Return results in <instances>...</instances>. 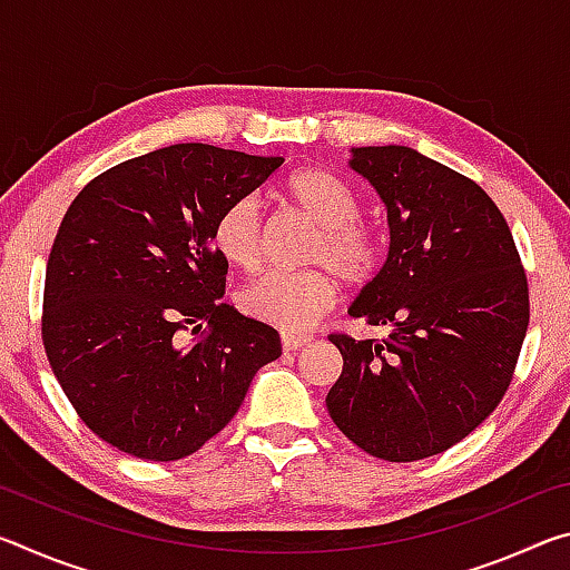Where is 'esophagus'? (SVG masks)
<instances>
[{
    "mask_svg": "<svg viewBox=\"0 0 570 570\" xmlns=\"http://www.w3.org/2000/svg\"><path fill=\"white\" fill-rule=\"evenodd\" d=\"M312 342V336H306V334H282V346H284V352H298V350H304V346Z\"/></svg>",
    "mask_w": 570,
    "mask_h": 570,
    "instance_id": "1",
    "label": "esophagus"
}]
</instances>
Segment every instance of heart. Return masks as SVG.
I'll return each instance as SVG.
<instances>
[{"mask_svg": "<svg viewBox=\"0 0 570 570\" xmlns=\"http://www.w3.org/2000/svg\"><path fill=\"white\" fill-rule=\"evenodd\" d=\"M282 196L320 226L308 262L322 264L346 284L372 278L382 264L377 228L360 218V196L342 176L326 168H298L282 183ZM210 244L228 266L256 272L262 264V210L254 196L230 200L210 228ZM336 298L326 272L266 274L240 292V308L276 330L296 334L314 326Z\"/></svg>", "mask_w": 570, "mask_h": 570, "instance_id": "b5f03b06", "label": "heart"}]
</instances>
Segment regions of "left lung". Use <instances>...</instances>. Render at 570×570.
<instances>
[{"label": "left lung", "mask_w": 570, "mask_h": 570, "mask_svg": "<svg viewBox=\"0 0 570 570\" xmlns=\"http://www.w3.org/2000/svg\"><path fill=\"white\" fill-rule=\"evenodd\" d=\"M377 190L390 254L350 316L382 342L332 334L344 370L326 410L374 458L412 462L468 438L503 400L528 332L513 234L475 180L407 146L352 148Z\"/></svg>", "instance_id": "obj_1"}]
</instances>
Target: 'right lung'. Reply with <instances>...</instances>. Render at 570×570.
<instances>
[{"mask_svg": "<svg viewBox=\"0 0 570 570\" xmlns=\"http://www.w3.org/2000/svg\"><path fill=\"white\" fill-rule=\"evenodd\" d=\"M282 163L180 142L105 170L67 208L42 342L67 400L112 448L153 462L190 455L282 356L274 326L218 302L228 264L210 244L220 210Z\"/></svg>", "mask_w": 570, "mask_h": 570, "instance_id": "1", "label": "right lung"}]
</instances>
